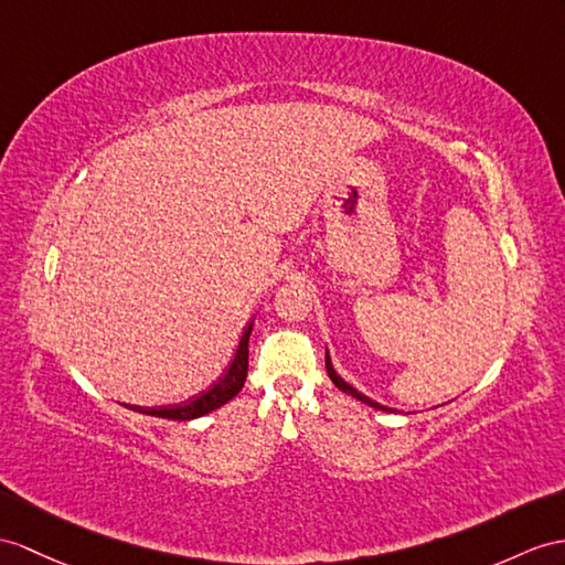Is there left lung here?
<instances>
[{
	"instance_id": "obj_1",
	"label": "left lung",
	"mask_w": 565,
	"mask_h": 565,
	"mask_svg": "<svg viewBox=\"0 0 565 565\" xmlns=\"http://www.w3.org/2000/svg\"><path fill=\"white\" fill-rule=\"evenodd\" d=\"M326 371H328V376H330V381L335 383V386L342 391V393H348V395H352V397H356V401L360 403H364V405H369V407H376V409H383V412H397V409H393V407H386V405H381V403H376V401H371L369 395H364V393H360L356 391L354 386H350V383L342 379V376H338V371H335V366H333V362H330V354H328V350H326Z\"/></svg>"
}]
</instances>
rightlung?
<instances>
[{
  "instance_id": "add662e5",
  "label": "right lung",
  "mask_w": 565,
  "mask_h": 565,
  "mask_svg": "<svg viewBox=\"0 0 565 565\" xmlns=\"http://www.w3.org/2000/svg\"><path fill=\"white\" fill-rule=\"evenodd\" d=\"M254 330V316L249 319V323L244 326L235 356L227 366V371L220 376L209 391H201L199 395L189 397L184 403H174V405H158V407H141V405H127L134 412H141V415H150V417H160V419H179V422H189V419H199L209 412L223 407L225 403H230L235 397L244 381H246V369H249V335Z\"/></svg>"
}]
</instances>
